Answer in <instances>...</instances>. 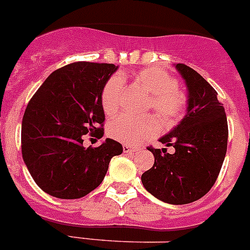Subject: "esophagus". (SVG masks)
Here are the masks:
<instances>
[{
    "label": "esophagus",
    "mask_w": 250,
    "mask_h": 250,
    "mask_svg": "<svg viewBox=\"0 0 250 250\" xmlns=\"http://www.w3.org/2000/svg\"><path fill=\"white\" fill-rule=\"evenodd\" d=\"M123 150H124V152H127V154H131V152L136 151V147H135V146H131V145H124Z\"/></svg>",
    "instance_id": "obj_1"
}]
</instances>
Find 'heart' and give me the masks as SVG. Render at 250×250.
<instances>
[{
	"mask_svg": "<svg viewBox=\"0 0 250 250\" xmlns=\"http://www.w3.org/2000/svg\"><path fill=\"white\" fill-rule=\"evenodd\" d=\"M135 83L150 94L149 107L155 110L161 118L173 121L183 114L185 96L178 89V81L167 71L158 68H144L135 76ZM125 94V83L120 75H114L107 80L101 94V105L106 115H115L120 110ZM160 129L158 120L152 116L136 119L119 116L109 125V134L115 140L126 145L156 135Z\"/></svg>",
	"mask_w": 250,
	"mask_h": 250,
	"instance_id": "b5f03b06",
	"label": "heart"
}]
</instances>
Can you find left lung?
I'll list each match as a JSON object with an SVG mask.
<instances>
[{
    "instance_id": "obj_1",
    "label": "left lung",
    "mask_w": 250,
    "mask_h": 250,
    "mask_svg": "<svg viewBox=\"0 0 250 250\" xmlns=\"http://www.w3.org/2000/svg\"><path fill=\"white\" fill-rule=\"evenodd\" d=\"M175 68L187 85V114L159 139L175 151L169 154L167 147H147L155 161L141 175V182L156 199L182 205L200 199L215 183L227 154L228 123L210 83L184 63H176Z\"/></svg>"
}]
</instances>
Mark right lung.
Returning a JSON list of instances; mask_svg holds the SVG:
<instances>
[{"label": "right lung", "mask_w": 250, "mask_h": 250, "mask_svg": "<svg viewBox=\"0 0 250 250\" xmlns=\"http://www.w3.org/2000/svg\"><path fill=\"white\" fill-rule=\"evenodd\" d=\"M118 70L112 63L74 62L54 71L28 103L22 119V158L35 183L60 199H79L103 183L123 145L106 139L83 147V135L104 136L101 94Z\"/></svg>", "instance_id": "obj_1"}]
</instances>
